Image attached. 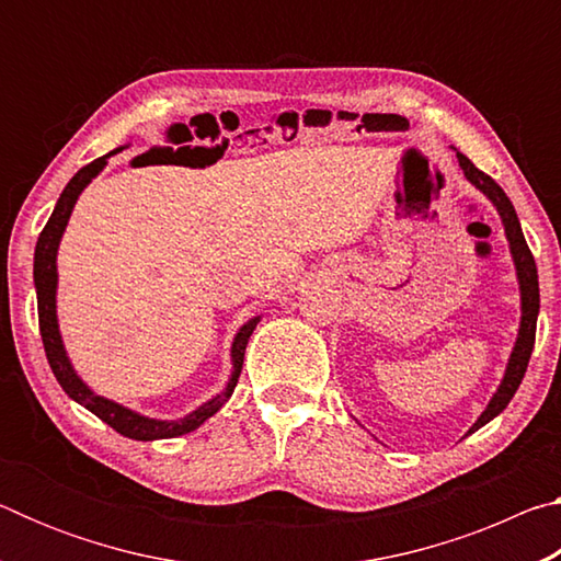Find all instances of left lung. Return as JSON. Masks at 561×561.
Returning a JSON list of instances; mask_svg holds the SVG:
<instances>
[{"mask_svg": "<svg viewBox=\"0 0 561 561\" xmlns=\"http://www.w3.org/2000/svg\"><path fill=\"white\" fill-rule=\"evenodd\" d=\"M455 156H458V163L462 168V175L468 178L470 183L478 187L480 193L485 195L492 205H495L500 220H502V225H505V237H507V242H510V254H512V262H515V272H517L519 307H522L517 341H515V346H512V354H510V360H507L505 376H502L497 391L492 393L485 411H482L478 421L472 423V428L465 433V435H470V433H474L478 428H482V425H485V423H490L492 417H497L502 411H505L507 403L512 401V396L517 393L522 378H525L529 356H531V348H535V334H537L539 279H537L535 257H531L529 247L525 242V234H522L517 213H515V207H512L510 197L505 195V190H502L490 175H485V173H482V170L474 168L470 160L460 153V150H455Z\"/></svg>", "mask_w": 561, "mask_h": 561, "instance_id": "1", "label": "left lung"}]
</instances>
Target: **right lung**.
Segmentation results:
<instances>
[{
	"mask_svg": "<svg viewBox=\"0 0 561 561\" xmlns=\"http://www.w3.org/2000/svg\"><path fill=\"white\" fill-rule=\"evenodd\" d=\"M123 148L111 150L108 156L96 158L93 163L83 165L79 173H76L69 185L64 187V193L59 201H56L54 213L49 217V222L36 240V250H34V287H36V304H39V331H42V341H44V351L46 358H49V366L56 376V381L66 391V396L76 401L79 405L87 408L93 415H99L103 423L111 425L113 431L126 435V438L133 440H160V438H178V435L193 433L195 428L213 417L220 408L230 401V396L237 386V378L242 374V360H244V348L247 341H250L252 331L257 329L262 317H254L247 321V324L240 327V331L234 334L232 348H230V358H232V374L230 381H227L225 391L213 396L210 401H205L203 405H197L193 413H187L183 417H175V421H160V417H148L144 413L130 411V408L121 405L116 401H108L99 393H93L91 388L81 381V376L73 371L71 358L64 348V339L59 331V317H56V287H59V272H56V254H59V244L66 225H69V217L73 213V205L79 201V195L83 193L93 178H96L103 168H106L108 158L113 153H118Z\"/></svg>",
	"mask_w": 561,
	"mask_h": 561,
	"instance_id": "1",
	"label": "right lung"
}]
</instances>
